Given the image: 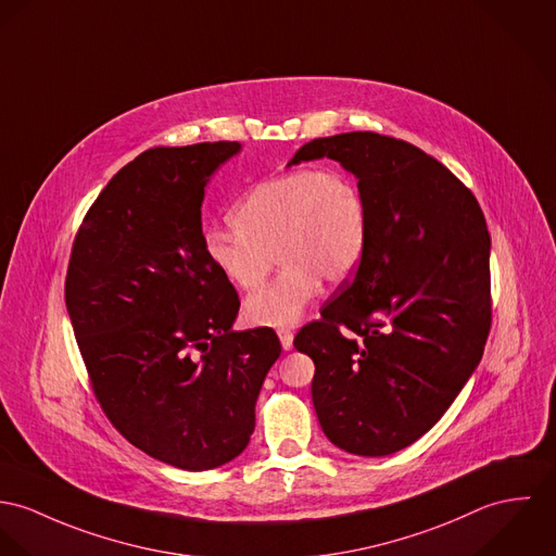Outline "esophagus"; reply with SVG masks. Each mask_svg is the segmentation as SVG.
Masks as SVG:
<instances>
[{"instance_id":"1","label":"esophagus","mask_w":556,"mask_h":556,"mask_svg":"<svg viewBox=\"0 0 556 556\" xmlns=\"http://www.w3.org/2000/svg\"><path fill=\"white\" fill-rule=\"evenodd\" d=\"M277 334H279V341H281V348L288 352V350H292V345H294V332L290 330V328H279L277 330Z\"/></svg>"}]
</instances>
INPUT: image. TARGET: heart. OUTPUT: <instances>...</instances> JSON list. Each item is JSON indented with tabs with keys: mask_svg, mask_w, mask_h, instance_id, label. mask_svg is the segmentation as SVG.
<instances>
[{
	"mask_svg": "<svg viewBox=\"0 0 556 556\" xmlns=\"http://www.w3.org/2000/svg\"><path fill=\"white\" fill-rule=\"evenodd\" d=\"M232 224L237 230L204 235V253L239 290L262 286L277 255L283 270L243 307L251 326L270 328L296 324L321 279H350L369 237L365 195L337 170H296L251 187L235 204Z\"/></svg>",
	"mask_w": 556,
	"mask_h": 556,
	"instance_id": "heart-1",
	"label": "heart"
}]
</instances>
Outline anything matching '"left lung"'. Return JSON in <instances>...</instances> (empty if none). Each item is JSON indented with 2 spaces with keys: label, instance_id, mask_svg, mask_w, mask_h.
Returning <instances> with one entry per match:
<instances>
[{
  "label": "left lung",
  "instance_id": "8db88e82",
  "mask_svg": "<svg viewBox=\"0 0 556 556\" xmlns=\"http://www.w3.org/2000/svg\"><path fill=\"white\" fill-rule=\"evenodd\" d=\"M356 175L367 249L350 286L294 348L311 356L324 434L358 456L412 445L480 365L493 324L491 235L469 187L412 142L348 131L303 144Z\"/></svg>",
  "mask_w": 556,
  "mask_h": 556
}]
</instances>
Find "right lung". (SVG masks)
<instances>
[{
  "mask_svg": "<svg viewBox=\"0 0 556 556\" xmlns=\"http://www.w3.org/2000/svg\"><path fill=\"white\" fill-rule=\"evenodd\" d=\"M239 151L219 140L140 153L89 206L65 275L102 412L131 445L187 471L248 447L281 354L270 328L232 330L239 294L204 253V187Z\"/></svg>",
  "mask_w": 556,
  "mask_h": 556,
  "instance_id": "obj_1",
  "label": "right lung"
}]
</instances>
